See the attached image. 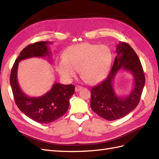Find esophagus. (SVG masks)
Here are the masks:
<instances>
[{
	"label": "esophagus",
	"instance_id": "esophagus-1",
	"mask_svg": "<svg viewBox=\"0 0 159 159\" xmlns=\"http://www.w3.org/2000/svg\"><path fill=\"white\" fill-rule=\"evenodd\" d=\"M82 88H83V87H82L81 86L77 85V86L75 87V91H76V92H79L80 90H81V89H82Z\"/></svg>",
	"mask_w": 159,
	"mask_h": 159
}]
</instances>
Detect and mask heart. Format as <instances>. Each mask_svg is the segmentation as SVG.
<instances>
[{"instance_id":"1","label":"heart","mask_w":159,"mask_h":159,"mask_svg":"<svg viewBox=\"0 0 159 159\" xmlns=\"http://www.w3.org/2000/svg\"><path fill=\"white\" fill-rule=\"evenodd\" d=\"M111 61L112 54L107 46L79 43L66 50L63 59L57 64V70L59 75L67 80L76 76V72H80L83 81L93 85L106 76Z\"/></svg>"}]
</instances>
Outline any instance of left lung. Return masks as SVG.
<instances>
[{
  "instance_id": "left-lung-1",
  "label": "left lung",
  "mask_w": 159,
  "mask_h": 159,
  "mask_svg": "<svg viewBox=\"0 0 159 159\" xmlns=\"http://www.w3.org/2000/svg\"><path fill=\"white\" fill-rule=\"evenodd\" d=\"M116 52L117 55L107 77L91 89V108L93 112L109 121L120 119L135 109L146 80L139 57L129 44L120 42L116 46ZM121 69L130 71L134 76V89L125 97H117L112 86L114 76Z\"/></svg>"
}]
</instances>
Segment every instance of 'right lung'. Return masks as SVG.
<instances>
[{
	"label": "right lung",
	"instance_id": "right-lung-1",
	"mask_svg": "<svg viewBox=\"0 0 159 159\" xmlns=\"http://www.w3.org/2000/svg\"><path fill=\"white\" fill-rule=\"evenodd\" d=\"M50 43L51 42H38L25 47L16 59L10 74V84L16 105L26 116L40 124L52 122L65 114L75 89L73 85L55 83L44 95L29 97L20 89L17 79L19 62L32 57H50Z\"/></svg>",
	"mask_w": 159,
	"mask_h": 159
}]
</instances>
